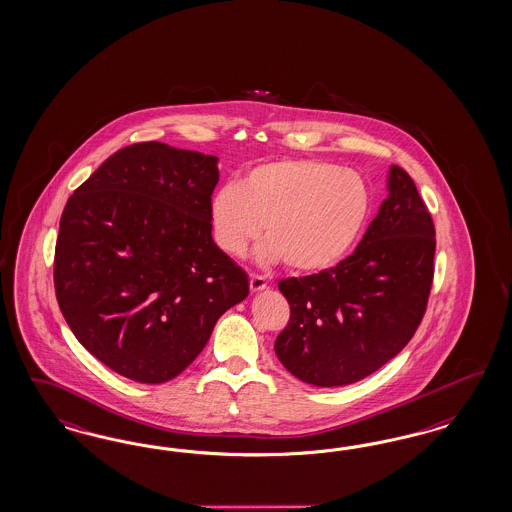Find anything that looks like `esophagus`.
Listing matches in <instances>:
<instances>
[{
	"label": "esophagus",
	"instance_id": "34e87169",
	"mask_svg": "<svg viewBox=\"0 0 512 512\" xmlns=\"http://www.w3.org/2000/svg\"><path fill=\"white\" fill-rule=\"evenodd\" d=\"M249 289H251V293H257V291L266 289L265 278L259 276V274H251V276H249Z\"/></svg>",
	"mask_w": 512,
	"mask_h": 512
}]
</instances>
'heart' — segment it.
Wrapping results in <instances>:
<instances>
[{"mask_svg":"<svg viewBox=\"0 0 512 512\" xmlns=\"http://www.w3.org/2000/svg\"><path fill=\"white\" fill-rule=\"evenodd\" d=\"M372 189L359 172L316 159H285L251 168L238 185H223L210 202L215 244L242 255L259 238L265 263L297 272L340 263L369 223Z\"/></svg>","mask_w":512,"mask_h":512,"instance_id":"b5f03b06","label":"heart"}]
</instances>
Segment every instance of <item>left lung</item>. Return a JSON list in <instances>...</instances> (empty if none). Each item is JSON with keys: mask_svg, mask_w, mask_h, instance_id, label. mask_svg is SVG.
Returning <instances> with one entry per match:
<instances>
[{"mask_svg": "<svg viewBox=\"0 0 512 512\" xmlns=\"http://www.w3.org/2000/svg\"><path fill=\"white\" fill-rule=\"evenodd\" d=\"M435 225L412 177L389 170V196L361 244L338 265L278 282L291 316L274 350L302 382L363 380L408 344L435 274Z\"/></svg>", "mask_w": 512, "mask_h": 512, "instance_id": "8db88e82", "label": "left lung"}]
</instances>
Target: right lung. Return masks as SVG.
Wrapping results in <instances>:
<instances>
[{
	"instance_id": "right-lung-1",
	"label": "right lung",
	"mask_w": 512,
	"mask_h": 512,
	"mask_svg": "<svg viewBox=\"0 0 512 512\" xmlns=\"http://www.w3.org/2000/svg\"><path fill=\"white\" fill-rule=\"evenodd\" d=\"M217 157L141 141L71 194L54 247V291L71 333L111 371L162 384L204 350L249 293L215 246Z\"/></svg>"
}]
</instances>
